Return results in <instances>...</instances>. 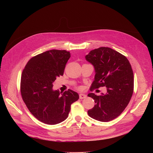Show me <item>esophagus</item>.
I'll return each mask as SVG.
<instances>
[{
    "label": "esophagus",
    "mask_w": 153,
    "mask_h": 153,
    "mask_svg": "<svg viewBox=\"0 0 153 153\" xmlns=\"http://www.w3.org/2000/svg\"><path fill=\"white\" fill-rule=\"evenodd\" d=\"M86 97H87V96H86L85 94H79V98H80V99H81V100L86 98Z\"/></svg>",
    "instance_id": "esophagus-1"
}]
</instances>
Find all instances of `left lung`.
Listing matches in <instances>:
<instances>
[{"instance_id":"1","label":"left lung","mask_w":153,"mask_h":153,"mask_svg":"<svg viewBox=\"0 0 153 153\" xmlns=\"http://www.w3.org/2000/svg\"><path fill=\"white\" fill-rule=\"evenodd\" d=\"M85 59L95 69L91 89L106 87L107 91L100 96L88 94L96 103L88 110V115L99 121H112L121 114L132 96L134 78L131 64L124 55L108 47L91 50Z\"/></svg>"}]
</instances>
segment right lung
<instances>
[{
  "label": "right lung",
  "instance_id": "add662e5",
  "mask_svg": "<svg viewBox=\"0 0 153 153\" xmlns=\"http://www.w3.org/2000/svg\"><path fill=\"white\" fill-rule=\"evenodd\" d=\"M70 57L66 50L47 51L31 58L22 73V99L30 112L45 124L53 125L66 120L71 105L79 98L71 89L63 94L53 90V82L63 75Z\"/></svg>",
  "mask_w": 153,
  "mask_h": 153
}]
</instances>
